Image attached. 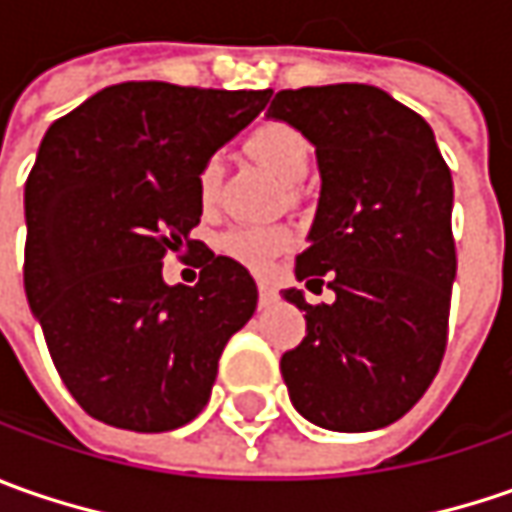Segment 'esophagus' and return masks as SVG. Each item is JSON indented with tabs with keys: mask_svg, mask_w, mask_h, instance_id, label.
<instances>
[{
	"mask_svg": "<svg viewBox=\"0 0 512 512\" xmlns=\"http://www.w3.org/2000/svg\"><path fill=\"white\" fill-rule=\"evenodd\" d=\"M259 299H262V305H270V302H276V290L267 285V282H259Z\"/></svg>",
	"mask_w": 512,
	"mask_h": 512,
	"instance_id": "esophagus-1",
	"label": "esophagus"
}]
</instances>
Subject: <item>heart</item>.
<instances>
[{"label": "heart", "instance_id": "heart-1", "mask_svg": "<svg viewBox=\"0 0 512 512\" xmlns=\"http://www.w3.org/2000/svg\"><path fill=\"white\" fill-rule=\"evenodd\" d=\"M245 148L259 165H265L285 185H299L313 159L305 133L279 119L262 122L250 130ZM219 185H222V162L219 156H207L202 168L196 170V199L202 210H213L219 199ZM287 245H290V230L282 225L230 227L219 236V250L250 270H265Z\"/></svg>", "mask_w": 512, "mask_h": 512}]
</instances>
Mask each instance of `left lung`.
I'll use <instances>...</instances> for the list:
<instances>
[{"mask_svg": "<svg viewBox=\"0 0 512 512\" xmlns=\"http://www.w3.org/2000/svg\"><path fill=\"white\" fill-rule=\"evenodd\" d=\"M270 119L316 145L322 196L296 279L325 285L307 333L282 356L290 402L339 433L387 427L419 402L447 350L456 279L453 176L416 110L373 85L279 90Z\"/></svg>", "mask_w": 512, "mask_h": 512, "instance_id": "1", "label": "left lung"}]
</instances>
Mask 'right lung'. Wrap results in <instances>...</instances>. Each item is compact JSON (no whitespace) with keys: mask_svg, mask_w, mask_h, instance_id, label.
I'll use <instances>...</instances> for the list:
<instances>
[{"mask_svg":"<svg viewBox=\"0 0 512 512\" xmlns=\"http://www.w3.org/2000/svg\"><path fill=\"white\" fill-rule=\"evenodd\" d=\"M270 90L122 82L56 119L25 182V293L50 359L99 422L165 433L202 413L227 339L259 290L199 225L196 170L259 116ZM200 254L193 288L161 259Z\"/></svg>","mask_w":512,"mask_h":512,"instance_id":"1","label":"right lung"}]
</instances>
